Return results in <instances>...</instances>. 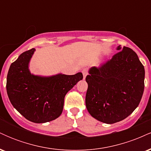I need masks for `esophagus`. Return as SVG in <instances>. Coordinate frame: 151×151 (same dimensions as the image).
<instances>
[{"instance_id": "1", "label": "esophagus", "mask_w": 151, "mask_h": 151, "mask_svg": "<svg viewBox=\"0 0 151 151\" xmlns=\"http://www.w3.org/2000/svg\"><path fill=\"white\" fill-rule=\"evenodd\" d=\"M82 72L83 76H84V79H85L86 75H87V74H88V70H87V69H86V68L83 69L82 72Z\"/></svg>"}]
</instances>
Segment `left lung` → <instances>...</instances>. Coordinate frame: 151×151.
Here are the masks:
<instances>
[{"instance_id": "left-lung-1", "label": "left lung", "mask_w": 151, "mask_h": 151, "mask_svg": "<svg viewBox=\"0 0 151 151\" xmlns=\"http://www.w3.org/2000/svg\"><path fill=\"white\" fill-rule=\"evenodd\" d=\"M114 55L100 67L89 69L86 81V106L96 120L111 124L133 113L144 91L145 70L137 54L127 47L116 48Z\"/></svg>"}]
</instances>
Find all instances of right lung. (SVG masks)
Returning <instances> with one entry per match:
<instances>
[{"instance_id":"1","label":"right lung","mask_w":151,"mask_h":151,"mask_svg":"<svg viewBox=\"0 0 151 151\" xmlns=\"http://www.w3.org/2000/svg\"><path fill=\"white\" fill-rule=\"evenodd\" d=\"M35 49L24 52L11 64L7 75L6 90L10 103L26 119L41 124L61 115L67 93L79 81L82 73L58 74L42 77L31 74L29 63Z\"/></svg>"}]
</instances>
